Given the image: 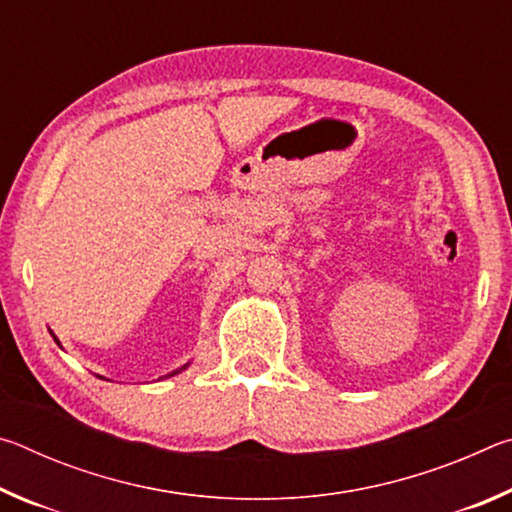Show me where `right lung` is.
Returning <instances> with one entry per match:
<instances>
[{
    "instance_id": "right-lung-1",
    "label": "right lung",
    "mask_w": 512,
    "mask_h": 512,
    "mask_svg": "<svg viewBox=\"0 0 512 512\" xmlns=\"http://www.w3.org/2000/svg\"><path fill=\"white\" fill-rule=\"evenodd\" d=\"M176 372H180V370H176ZM176 372H171V375H176Z\"/></svg>"
}]
</instances>
